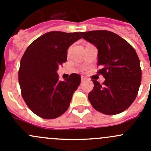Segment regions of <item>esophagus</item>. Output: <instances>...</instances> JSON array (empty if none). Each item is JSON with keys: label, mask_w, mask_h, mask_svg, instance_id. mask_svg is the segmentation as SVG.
Returning <instances> with one entry per match:
<instances>
[{"label": "esophagus", "mask_w": 151, "mask_h": 151, "mask_svg": "<svg viewBox=\"0 0 151 151\" xmlns=\"http://www.w3.org/2000/svg\"><path fill=\"white\" fill-rule=\"evenodd\" d=\"M81 80H82V82L85 81V80H86V77H83V76H82Z\"/></svg>", "instance_id": "34e87169"}]
</instances>
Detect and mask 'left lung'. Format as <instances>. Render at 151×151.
Returning a JSON list of instances; mask_svg holds the SVG:
<instances>
[{
    "label": "left lung",
    "mask_w": 151,
    "mask_h": 151,
    "mask_svg": "<svg viewBox=\"0 0 151 151\" xmlns=\"http://www.w3.org/2000/svg\"><path fill=\"white\" fill-rule=\"evenodd\" d=\"M81 35L98 49V73L105 79L102 85L92 80L94 86L88 93L89 102L104 114L125 111L135 100L141 84L142 71L135 49L109 31H90Z\"/></svg>",
    "instance_id": "left-lung-1"
}]
</instances>
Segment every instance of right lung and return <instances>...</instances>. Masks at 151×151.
<instances>
[{
	"instance_id": "add662e5",
	"label": "right lung",
	"mask_w": 151,
	"mask_h": 151,
	"mask_svg": "<svg viewBox=\"0 0 151 151\" xmlns=\"http://www.w3.org/2000/svg\"><path fill=\"white\" fill-rule=\"evenodd\" d=\"M81 32H53L32 42L20 60L18 73L21 94L29 109L43 119H55L65 113L81 77L71 74L60 81L57 71L67 60V50L82 38Z\"/></svg>"
}]
</instances>
